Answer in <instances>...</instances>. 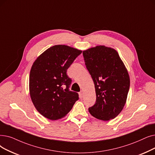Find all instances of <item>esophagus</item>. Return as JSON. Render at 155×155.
<instances>
[{
	"label": "esophagus",
	"instance_id": "1",
	"mask_svg": "<svg viewBox=\"0 0 155 155\" xmlns=\"http://www.w3.org/2000/svg\"><path fill=\"white\" fill-rule=\"evenodd\" d=\"M83 96H84V92H83L82 91L80 92H79V97H80V99L82 98Z\"/></svg>",
	"mask_w": 155,
	"mask_h": 155
}]
</instances>
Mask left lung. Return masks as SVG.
I'll return each mask as SVG.
<instances>
[{
  "label": "left lung",
  "instance_id": "1",
  "mask_svg": "<svg viewBox=\"0 0 155 155\" xmlns=\"http://www.w3.org/2000/svg\"><path fill=\"white\" fill-rule=\"evenodd\" d=\"M83 56L96 94V103L89 107V113L101 120L115 118L124 108L130 87L124 63L115 49L105 45L84 51Z\"/></svg>",
  "mask_w": 155,
  "mask_h": 155
}]
</instances>
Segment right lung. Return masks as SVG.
<instances>
[{
    "label": "right lung",
    "mask_w": 155,
    "mask_h": 155,
    "mask_svg": "<svg viewBox=\"0 0 155 155\" xmlns=\"http://www.w3.org/2000/svg\"><path fill=\"white\" fill-rule=\"evenodd\" d=\"M82 51L65 45H56L42 53L33 63L29 91L36 110L44 117L56 120L64 117L78 99L70 91L71 80L67 70Z\"/></svg>",
    "instance_id": "add662e5"
}]
</instances>
